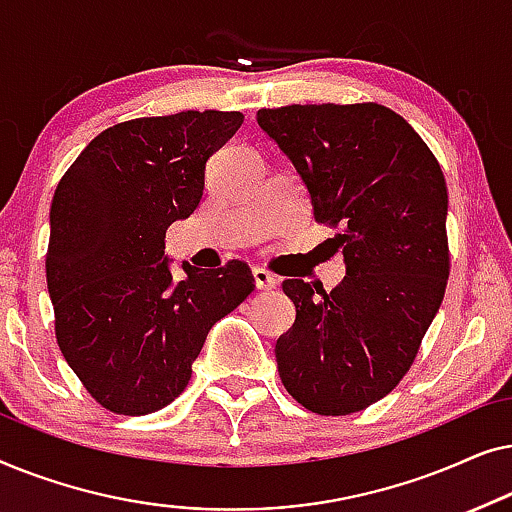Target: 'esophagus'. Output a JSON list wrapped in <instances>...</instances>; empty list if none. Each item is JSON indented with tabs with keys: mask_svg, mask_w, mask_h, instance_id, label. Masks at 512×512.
Masks as SVG:
<instances>
[{
	"mask_svg": "<svg viewBox=\"0 0 512 512\" xmlns=\"http://www.w3.org/2000/svg\"><path fill=\"white\" fill-rule=\"evenodd\" d=\"M251 275H254V284H256L258 291H272L277 286V279L272 277L268 270L254 268V270H251Z\"/></svg>",
	"mask_w": 512,
	"mask_h": 512,
	"instance_id": "esophagus-1",
	"label": "esophagus"
}]
</instances>
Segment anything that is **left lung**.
Returning a JSON list of instances; mask_svg holds the SVG:
<instances>
[{
  "mask_svg": "<svg viewBox=\"0 0 512 512\" xmlns=\"http://www.w3.org/2000/svg\"><path fill=\"white\" fill-rule=\"evenodd\" d=\"M258 125L303 179L314 221L347 275L314 296L284 279L296 321L275 345L286 391L317 415H349L389 394L422 345L450 277L443 170L412 125L382 104L261 109Z\"/></svg>",
  "mask_w": 512,
  "mask_h": 512,
  "instance_id": "1",
  "label": "left lung"
}]
</instances>
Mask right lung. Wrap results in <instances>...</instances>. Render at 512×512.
Segmentation results:
<instances>
[{"label":"right lung","instance_id":"add662e5","mask_svg":"<svg viewBox=\"0 0 512 512\" xmlns=\"http://www.w3.org/2000/svg\"><path fill=\"white\" fill-rule=\"evenodd\" d=\"M240 111L132 118L100 132L51 202L48 296L60 352L102 408L149 415L191 380L209 328L254 291L247 263L174 282L165 230L200 205L205 165Z\"/></svg>","mask_w":512,"mask_h":512}]
</instances>
